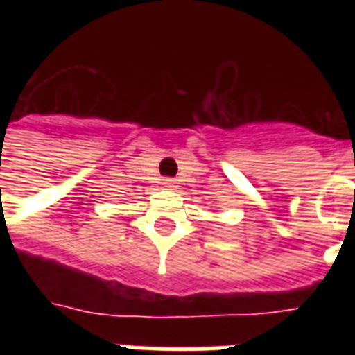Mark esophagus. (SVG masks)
Returning a JSON list of instances; mask_svg holds the SVG:
<instances>
[{
	"label": "esophagus",
	"mask_w": 355,
	"mask_h": 355,
	"mask_svg": "<svg viewBox=\"0 0 355 355\" xmlns=\"http://www.w3.org/2000/svg\"><path fill=\"white\" fill-rule=\"evenodd\" d=\"M173 184H175V182H173L171 178H163V186H165V188H173Z\"/></svg>",
	"instance_id": "34e87169"
}]
</instances>
